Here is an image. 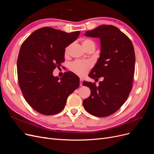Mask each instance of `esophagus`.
I'll return each mask as SVG.
<instances>
[{"label": "esophagus", "mask_w": 154, "mask_h": 154, "mask_svg": "<svg viewBox=\"0 0 154 154\" xmlns=\"http://www.w3.org/2000/svg\"><path fill=\"white\" fill-rule=\"evenodd\" d=\"M82 83H83V80L82 78L80 79V86H82Z\"/></svg>", "instance_id": "obj_1"}]
</instances>
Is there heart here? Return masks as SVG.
Masks as SVG:
<instances>
[{
    "label": "heart",
    "mask_w": 154,
    "mask_h": 154,
    "mask_svg": "<svg viewBox=\"0 0 154 154\" xmlns=\"http://www.w3.org/2000/svg\"><path fill=\"white\" fill-rule=\"evenodd\" d=\"M90 43H94L91 40L86 39L83 42V45L88 44ZM68 49H66V52L67 53ZM92 66V63L88 60H76L70 65L69 69L72 72L75 73L79 76H83L88 71Z\"/></svg>",
    "instance_id": "b5f03b06"
}]
</instances>
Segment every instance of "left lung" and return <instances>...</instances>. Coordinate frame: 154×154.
I'll return each instance as SVG.
<instances>
[{"label":"left lung","mask_w":154,"mask_h":154,"mask_svg":"<svg viewBox=\"0 0 154 154\" xmlns=\"http://www.w3.org/2000/svg\"><path fill=\"white\" fill-rule=\"evenodd\" d=\"M85 35L101 40L100 57L88 76L97 80L101 78L102 81L97 87L95 82H83L91 92L83 105L89 114L107 117L119 109L132 88L136 61L134 46L127 35L112 25H101L87 31Z\"/></svg>","instance_id":"left-lung-1"}]
</instances>
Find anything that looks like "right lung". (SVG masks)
Listing matches in <instances>:
<instances>
[{"label":"right lung","mask_w":154,"mask_h":154,"mask_svg":"<svg viewBox=\"0 0 154 154\" xmlns=\"http://www.w3.org/2000/svg\"><path fill=\"white\" fill-rule=\"evenodd\" d=\"M80 33L44 27L35 31L22 44L17 60L18 83L27 103L38 112H60L68 96L80 85V78L72 72H65L60 80L53 75L54 69L65 61V48Z\"/></svg>","instance_id":"obj_1"}]
</instances>
